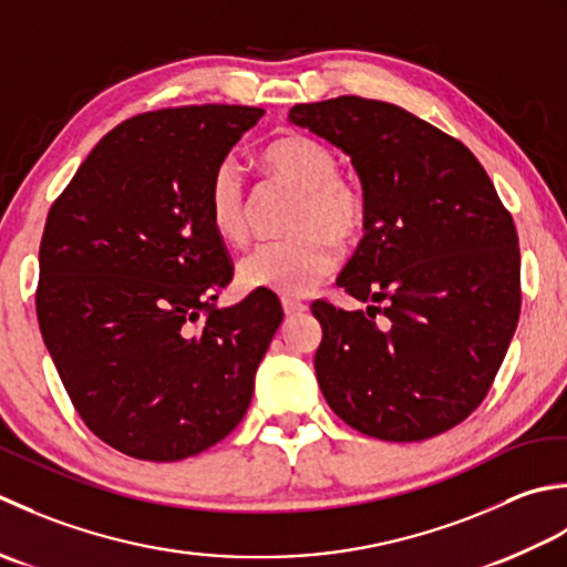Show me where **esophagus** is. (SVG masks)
<instances>
[{"mask_svg":"<svg viewBox=\"0 0 567 567\" xmlns=\"http://www.w3.org/2000/svg\"><path fill=\"white\" fill-rule=\"evenodd\" d=\"M281 306H284V313H286L288 318H293V316H303L306 310H308V306H306V303H300V300H293V298H284V300H281Z\"/></svg>","mask_w":567,"mask_h":567,"instance_id":"1","label":"esophagus"}]
</instances>
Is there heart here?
<instances>
[{
    "mask_svg": "<svg viewBox=\"0 0 567 567\" xmlns=\"http://www.w3.org/2000/svg\"><path fill=\"white\" fill-rule=\"evenodd\" d=\"M261 166L298 190L291 217L293 237L261 241L237 264L245 288L284 296H303L338 264V245H350L364 233L369 203L364 190L340 178V161L313 136L288 134L261 152ZM207 217L219 239L247 237V190L233 161H223L207 183Z\"/></svg>",
    "mask_w": 567,
    "mask_h": 567,
    "instance_id": "b5f03b06",
    "label": "heart"
}]
</instances>
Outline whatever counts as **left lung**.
<instances>
[{"label":"left lung","mask_w":567,"mask_h":567,"mask_svg":"<svg viewBox=\"0 0 567 567\" xmlns=\"http://www.w3.org/2000/svg\"><path fill=\"white\" fill-rule=\"evenodd\" d=\"M288 122L342 148L369 203L364 237L338 276L367 310L310 306L322 326V396L379 441L450 431L487 396L514 338L512 215L465 144L389 102L342 95L296 105Z\"/></svg>","instance_id":"obj_1"}]
</instances>
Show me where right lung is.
<instances>
[{"mask_svg": "<svg viewBox=\"0 0 567 567\" xmlns=\"http://www.w3.org/2000/svg\"><path fill=\"white\" fill-rule=\"evenodd\" d=\"M264 110L146 112L100 138L51 205L37 316L80 419L120 453L173 462L223 441L249 409L284 310L233 281L207 183Z\"/></svg>", "mask_w": 567, "mask_h": 567, "instance_id": "right-lung-1", "label": "right lung"}]
</instances>
